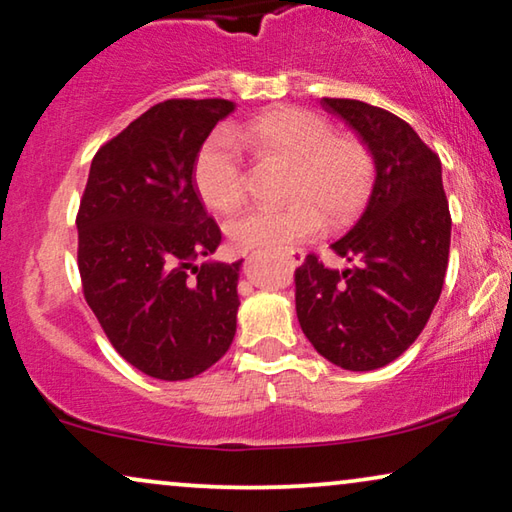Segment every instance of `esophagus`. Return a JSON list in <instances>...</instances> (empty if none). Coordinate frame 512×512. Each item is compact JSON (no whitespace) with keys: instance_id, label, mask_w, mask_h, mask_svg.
Returning a JSON list of instances; mask_svg holds the SVG:
<instances>
[{"instance_id":"obj_1","label":"esophagus","mask_w":512,"mask_h":512,"mask_svg":"<svg viewBox=\"0 0 512 512\" xmlns=\"http://www.w3.org/2000/svg\"><path fill=\"white\" fill-rule=\"evenodd\" d=\"M286 258L293 268H298V265H302V261H305V254H302V251H286Z\"/></svg>"}]
</instances>
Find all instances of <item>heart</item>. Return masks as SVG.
<instances>
[{"instance_id":"obj_1","label":"heart","mask_w":512,"mask_h":512,"mask_svg":"<svg viewBox=\"0 0 512 512\" xmlns=\"http://www.w3.org/2000/svg\"><path fill=\"white\" fill-rule=\"evenodd\" d=\"M242 147L261 159L291 164L284 207H254L228 224L238 249H288L316 238L330 221H344L365 201L372 159L358 140L335 136L323 117L300 108H277L205 138L194 159V187L217 212L244 201Z\"/></svg>"}]
</instances>
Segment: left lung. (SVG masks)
<instances>
[{"label": "left lung", "mask_w": 512, "mask_h": 512, "mask_svg": "<svg viewBox=\"0 0 512 512\" xmlns=\"http://www.w3.org/2000/svg\"><path fill=\"white\" fill-rule=\"evenodd\" d=\"M321 106L358 133L374 184L358 221L330 244L351 268L330 270L309 254L295 270V311L325 360L372 372L416 342L439 302L450 254L441 161L388 110L355 99Z\"/></svg>", "instance_id": "1"}]
</instances>
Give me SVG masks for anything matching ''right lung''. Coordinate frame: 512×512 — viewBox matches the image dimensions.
<instances>
[{
  "instance_id": "right-lung-1",
  "label": "right lung",
  "mask_w": 512,
  "mask_h": 512,
  "mask_svg": "<svg viewBox=\"0 0 512 512\" xmlns=\"http://www.w3.org/2000/svg\"><path fill=\"white\" fill-rule=\"evenodd\" d=\"M226 99L157 103L96 152L80 201L85 300L115 351L161 381L194 379L238 328L242 261L212 256L221 231L194 187V159Z\"/></svg>"
}]
</instances>
